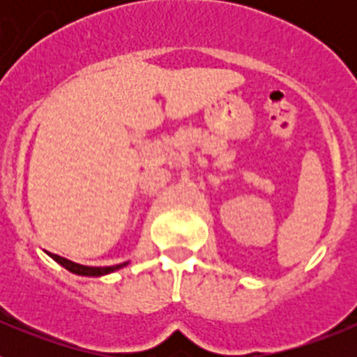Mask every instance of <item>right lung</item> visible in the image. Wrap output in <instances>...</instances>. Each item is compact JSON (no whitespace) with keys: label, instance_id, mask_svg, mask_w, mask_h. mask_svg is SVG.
Segmentation results:
<instances>
[{"label":"right lung","instance_id":"right-lung-1","mask_svg":"<svg viewBox=\"0 0 357 357\" xmlns=\"http://www.w3.org/2000/svg\"><path fill=\"white\" fill-rule=\"evenodd\" d=\"M48 255L52 259H55L56 263L64 266L66 270H69L71 273H77V275H84V277H102L107 275V273H112L119 268L127 266L128 263H121V264H114V266H84V264H78V263H73V261L66 259V257H61V255L56 254H50Z\"/></svg>","mask_w":357,"mask_h":357}]
</instances>
